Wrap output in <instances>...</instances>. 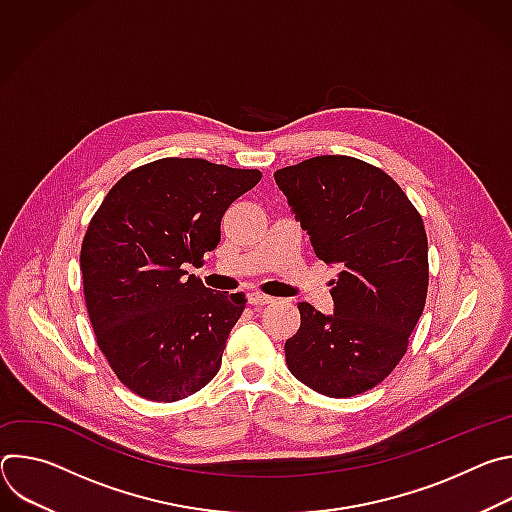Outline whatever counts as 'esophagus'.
I'll return each mask as SVG.
<instances>
[{
  "instance_id": "1",
  "label": "esophagus",
  "mask_w": 512,
  "mask_h": 512,
  "mask_svg": "<svg viewBox=\"0 0 512 512\" xmlns=\"http://www.w3.org/2000/svg\"><path fill=\"white\" fill-rule=\"evenodd\" d=\"M249 304L251 306H267V304H273V298L257 294V291H253V294H249Z\"/></svg>"
}]
</instances>
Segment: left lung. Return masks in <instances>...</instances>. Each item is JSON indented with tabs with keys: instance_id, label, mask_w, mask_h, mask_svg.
I'll use <instances>...</instances> for the list:
<instances>
[{
	"instance_id": "obj_1",
	"label": "left lung",
	"mask_w": 512,
	"mask_h": 512,
	"mask_svg": "<svg viewBox=\"0 0 512 512\" xmlns=\"http://www.w3.org/2000/svg\"><path fill=\"white\" fill-rule=\"evenodd\" d=\"M275 184L318 259L340 273L334 312L300 304L285 340L287 367L326 397L377 387L407 350L427 296L423 221L397 182L350 156H318L277 170Z\"/></svg>"
}]
</instances>
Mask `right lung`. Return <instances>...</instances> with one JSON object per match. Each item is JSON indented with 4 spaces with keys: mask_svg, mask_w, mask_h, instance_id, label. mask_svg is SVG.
<instances>
[{
    "mask_svg": "<svg viewBox=\"0 0 512 512\" xmlns=\"http://www.w3.org/2000/svg\"><path fill=\"white\" fill-rule=\"evenodd\" d=\"M261 180L200 158H164L125 174L93 216L81 249L97 344L119 381L150 401H178L221 369L245 294L204 287L227 208Z\"/></svg>",
    "mask_w": 512,
    "mask_h": 512,
    "instance_id": "add662e5",
    "label": "right lung"
}]
</instances>
